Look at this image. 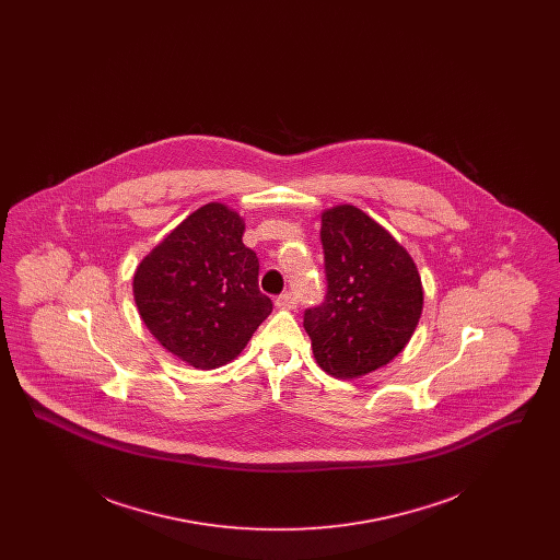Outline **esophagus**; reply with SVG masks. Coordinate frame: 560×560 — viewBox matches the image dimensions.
<instances>
[{
    "instance_id": "obj_1",
    "label": "esophagus",
    "mask_w": 560,
    "mask_h": 560,
    "mask_svg": "<svg viewBox=\"0 0 560 560\" xmlns=\"http://www.w3.org/2000/svg\"><path fill=\"white\" fill-rule=\"evenodd\" d=\"M298 304V295H295V292H285L281 293L277 300H275V306L277 308H293Z\"/></svg>"
}]
</instances>
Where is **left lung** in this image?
<instances>
[{
    "label": "left lung",
    "mask_w": 560,
    "mask_h": 560,
    "mask_svg": "<svg viewBox=\"0 0 560 560\" xmlns=\"http://www.w3.org/2000/svg\"><path fill=\"white\" fill-rule=\"evenodd\" d=\"M327 293L304 311L320 370L359 377L393 361L424 306L422 279L407 249L354 206L320 215Z\"/></svg>",
    "instance_id": "1"
}]
</instances>
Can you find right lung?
I'll return each mask as SVG.
<instances>
[{"mask_svg": "<svg viewBox=\"0 0 560 560\" xmlns=\"http://www.w3.org/2000/svg\"><path fill=\"white\" fill-rule=\"evenodd\" d=\"M243 218L224 203L190 213L133 272L138 313L161 347L197 370L226 365L272 311Z\"/></svg>", "mask_w": 560, "mask_h": 560, "instance_id": "add662e5", "label": "right lung"}]
</instances>
